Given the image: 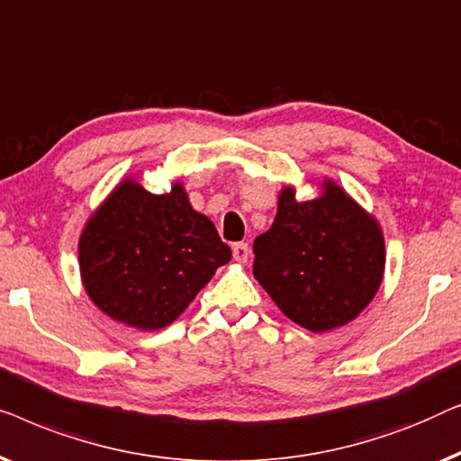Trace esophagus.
Segmentation results:
<instances>
[{"label": "esophagus", "instance_id": "1", "mask_svg": "<svg viewBox=\"0 0 461 461\" xmlns=\"http://www.w3.org/2000/svg\"><path fill=\"white\" fill-rule=\"evenodd\" d=\"M231 252H233V258H236L238 263H246V261H249V257H250V249H249V244H246V242L233 244Z\"/></svg>", "mask_w": 461, "mask_h": 461}]
</instances>
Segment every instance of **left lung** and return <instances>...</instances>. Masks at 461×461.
I'll list each match as a JSON object with an SVG mask.
<instances>
[{"instance_id":"1","label":"left lung","mask_w":461,"mask_h":461,"mask_svg":"<svg viewBox=\"0 0 461 461\" xmlns=\"http://www.w3.org/2000/svg\"><path fill=\"white\" fill-rule=\"evenodd\" d=\"M252 274L288 320L311 332L353 321L384 276V236L375 219L332 179L320 198H277L274 225L255 240Z\"/></svg>"}]
</instances>
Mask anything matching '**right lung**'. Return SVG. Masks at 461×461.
<instances>
[{
  "mask_svg": "<svg viewBox=\"0 0 461 461\" xmlns=\"http://www.w3.org/2000/svg\"><path fill=\"white\" fill-rule=\"evenodd\" d=\"M230 258V246L192 209L181 184L150 194L121 181L79 240L81 280L95 307L146 332L177 320Z\"/></svg>",
  "mask_w": 461,
  "mask_h": 461,
  "instance_id": "right-lung-1",
  "label": "right lung"
}]
</instances>
